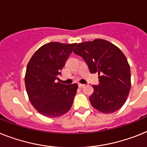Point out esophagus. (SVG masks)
<instances>
[{
  "label": "esophagus",
  "mask_w": 147,
  "mask_h": 147,
  "mask_svg": "<svg viewBox=\"0 0 147 147\" xmlns=\"http://www.w3.org/2000/svg\"><path fill=\"white\" fill-rule=\"evenodd\" d=\"M78 86H79V87H80V88H83V87H85V86H86V85L80 84V83H79Z\"/></svg>",
  "instance_id": "obj_1"
}]
</instances>
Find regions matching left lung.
<instances>
[{
  "mask_svg": "<svg viewBox=\"0 0 147 147\" xmlns=\"http://www.w3.org/2000/svg\"><path fill=\"white\" fill-rule=\"evenodd\" d=\"M74 53L83 59L92 74L98 73V85L89 97L93 107L110 113L123 106L131 88V71L128 61L115 45L102 39L76 45Z\"/></svg>",
  "mask_w": 147,
  "mask_h": 147,
  "instance_id": "8db88e82",
  "label": "left lung"
}]
</instances>
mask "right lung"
<instances>
[{
  "label": "right lung",
  "instance_id": "right-lung-1",
  "mask_svg": "<svg viewBox=\"0 0 147 147\" xmlns=\"http://www.w3.org/2000/svg\"><path fill=\"white\" fill-rule=\"evenodd\" d=\"M76 45L47 43L29 61L25 77L26 91L31 104L43 116L59 117L72 107L78 86L61 84L56 80Z\"/></svg>",
  "mask_w": 147,
  "mask_h": 147
}]
</instances>
